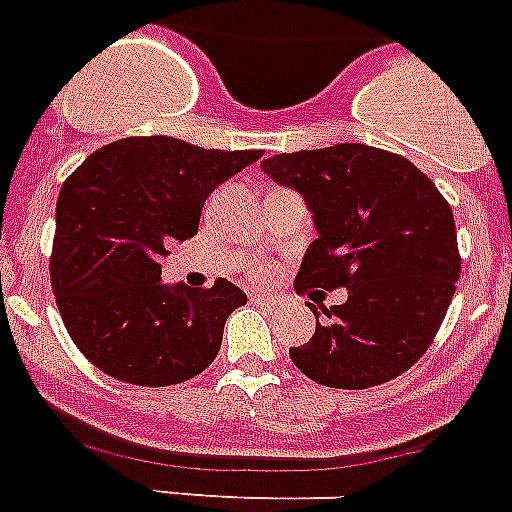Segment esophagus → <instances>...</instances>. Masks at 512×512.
Masks as SVG:
<instances>
[{
    "label": "esophagus",
    "instance_id": "1",
    "mask_svg": "<svg viewBox=\"0 0 512 512\" xmlns=\"http://www.w3.org/2000/svg\"><path fill=\"white\" fill-rule=\"evenodd\" d=\"M255 302H265V304H276V302H281V296L278 294H255Z\"/></svg>",
    "mask_w": 512,
    "mask_h": 512
}]
</instances>
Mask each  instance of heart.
<instances>
[{"label": "heart", "mask_w": 512, "mask_h": 512, "mask_svg": "<svg viewBox=\"0 0 512 512\" xmlns=\"http://www.w3.org/2000/svg\"><path fill=\"white\" fill-rule=\"evenodd\" d=\"M249 273H252L255 278H268L270 273H273V268H270V265H265V263H257V265H252V268H249Z\"/></svg>", "instance_id": "1"}]
</instances>
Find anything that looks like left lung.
<instances>
[{
    "mask_svg": "<svg viewBox=\"0 0 512 512\" xmlns=\"http://www.w3.org/2000/svg\"><path fill=\"white\" fill-rule=\"evenodd\" d=\"M263 171L299 192L315 218L296 294L349 291L343 304L322 307L325 320L312 341L289 349L291 362L309 380L343 390L382 385L414 367L461 276L453 210L432 179L398 153L362 143L281 153Z\"/></svg>",
    "mask_w": 512,
    "mask_h": 512,
    "instance_id": "obj_1",
    "label": "left lung"
}]
</instances>
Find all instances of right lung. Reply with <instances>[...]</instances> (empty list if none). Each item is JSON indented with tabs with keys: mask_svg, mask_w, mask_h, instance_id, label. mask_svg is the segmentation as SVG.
I'll list each match as a JSON object with an SVG mask.
<instances>
[{
	"mask_svg": "<svg viewBox=\"0 0 512 512\" xmlns=\"http://www.w3.org/2000/svg\"><path fill=\"white\" fill-rule=\"evenodd\" d=\"M263 150H205L176 137H124L90 153L64 182L51 286L64 328L101 372L145 388L200 375L247 294L161 283L169 244L197 234L218 184Z\"/></svg>",
	"mask_w": 512,
	"mask_h": 512,
	"instance_id": "right-lung-1",
	"label": "right lung"
}]
</instances>
